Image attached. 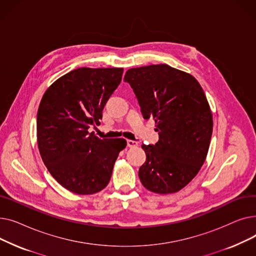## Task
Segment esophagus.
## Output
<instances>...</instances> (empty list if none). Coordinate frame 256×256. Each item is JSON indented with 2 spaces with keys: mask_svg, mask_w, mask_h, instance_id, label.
I'll return each mask as SVG.
<instances>
[{
  "mask_svg": "<svg viewBox=\"0 0 256 256\" xmlns=\"http://www.w3.org/2000/svg\"><path fill=\"white\" fill-rule=\"evenodd\" d=\"M128 146L130 147V148H132V147L138 146V142L134 141V140H128Z\"/></svg>",
  "mask_w": 256,
  "mask_h": 256,
  "instance_id": "obj_1",
  "label": "esophagus"
}]
</instances>
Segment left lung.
<instances>
[{"mask_svg": "<svg viewBox=\"0 0 256 256\" xmlns=\"http://www.w3.org/2000/svg\"><path fill=\"white\" fill-rule=\"evenodd\" d=\"M124 80L143 117L154 118L158 132L156 145H142L146 160L140 180L150 192L176 193L197 176L208 156L212 114L204 89L192 74L167 64L130 68Z\"/></svg>", "mask_w": 256, "mask_h": 256, "instance_id": "1", "label": "left lung"}]
</instances>
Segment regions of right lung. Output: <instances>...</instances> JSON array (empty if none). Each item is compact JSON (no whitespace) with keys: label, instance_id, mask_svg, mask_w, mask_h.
Here are the masks:
<instances>
[{"label":"right lung","instance_id":"1","mask_svg":"<svg viewBox=\"0 0 256 256\" xmlns=\"http://www.w3.org/2000/svg\"><path fill=\"white\" fill-rule=\"evenodd\" d=\"M124 68L80 67L56 80L37 112V144L50 176L78 195L96 194L109 184L124 138L100 139L90 126L121 82Z\"/></svg>","mask_w":256,"mask_h":256}]
</instances>
